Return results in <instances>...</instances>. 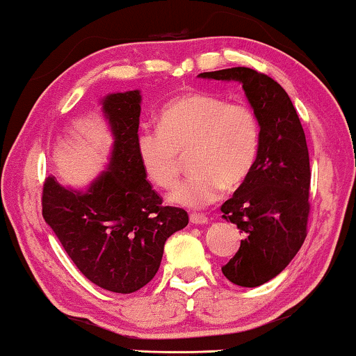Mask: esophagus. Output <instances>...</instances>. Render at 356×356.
Wrapping results in <instances>:
<instances>
[{"label":"esophagus","mask_w":356,"mask_h":356,"mask_svg":"<svg viewBox=\"0 0 356 356\" xmlns=\"http://www.w3.org/2000/svg\"><path fill=\"white\" fill-rule=\"evenodd\" d=\"M189 222H191L193 225H204V223H207V217L201 216V213H193V216L189 217Z\"/></svg>","instance_id":"obj_1"}]
</instances>
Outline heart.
<instances>
[{
  "mask_svg": "<svg viewBox=\"0 0 356 356\" xmlns=\"http://www.w3.org/2000/svg\"><path fill=\"white\" fill-rule=\"evenodd\" d=\"M259 143V120L250 105L186 92L163 105L157 129L140 131L138 154L150 181L172 189L181 173L179 154L189 150L194 173L170 194V202L197 211L216 202L225 184L233 188L245 181L256 163Z\"/></svg>",
  "mask_w": 356,
  "mask_h": 356,
  "instance_id": "heart-1",
  "label": "heart"
}]
</instances>
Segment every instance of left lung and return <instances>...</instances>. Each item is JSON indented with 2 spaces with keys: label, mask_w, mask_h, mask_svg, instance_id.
<instances>
[{
  "label": "left lung",
  "mask_w": 356,
  "mask_h": 356,
  "mask_svg": "<svg viewBox=\"0 0 356 356\" xmlns=\"http://www.w3.org/2000/svg\"><path fill=\"white\" fill-rule=\"evenodd\" d=\"M197 77L240 82L259 120L254 167L222 206V217L246 235L222 272L232 284L252 289L279 275L306 238L311 172L305 131L289 94L269 76L228 67Z\"/></svg>",
  "instance_id": "8db88e82"
}]
</instances>
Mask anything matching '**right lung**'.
Instances as JSON below:
<instances>
[{
  "label": "right lung",
  "mask_w": 356,
  "mask_h": 356,
  "mask_svg": "<svg viewBox=\"0 0 356 356\" xmlns=\"http://www.w3.org/2000/svg\"><path fill=\"white\" fill-rule=\"evenodd\" d=\"M140 90L100 100L113 145L108 165L84 189L50 175L42 213L77 269L92 284L133 293L157 274L165 241L188 225L186 211L163 207L138 154Z\"/></svg>",
  "instance_id": "1"
}]
</instances>
